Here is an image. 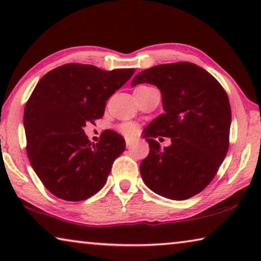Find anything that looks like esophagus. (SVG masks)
Returning a JSON list of instances; mask_svg holds the SVG:
<instances>
[{"instance_id": "obj_1", "label": "esophagus", "mask_w": 261, "mask_h": 261, "mask_svg": "<svg viewBox=\"0 0 261 261\" xmlns=\"http://www.w3.org/2000/svg\"><path fill=\"white\" fill-rule=\"evenodd\" d=\"M126 144H127V147H128V148H130V147L133 146V144H134V139H132V138H126Z\"/></svg>"}]
</instances>
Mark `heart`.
<instances>
[{"instance_id": "obj_1", "label": "heart", "mask_w": 261, "mask_h": 261, "mask_svg": "<svg viewBox=\"0 0 261 261\" xmlns=\"http://www.w3.org/2000/svg\"><path fill=\"white\" fill-rule=\"evenodd\" d=\"M136 130H138V128H136L135 123L133 122H125L120 126V132H121L122 134L128 135V136L134 135L136 133Z\"/></svg>"}]
</instances>
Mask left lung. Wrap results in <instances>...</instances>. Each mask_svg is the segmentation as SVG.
<instances>
[{
	"mask_svg": "<svg viewBox=\"0 0 261 261\" xmlns=\"http://www.w3.org/2000/svg\"><path fill=\"white\" fill-rule=\"evenodd\" d=\"M151 84L161 92L163 113L143 130L149 154L140 164L146 186L162 197L183 200L215 177L228 149L231 107L215 77L192 63L161 64L136 74L132 87ZM170 137L161 148L155 141Z\"/></svg>",
	"mask_w": 261,
	"mask_h": 261,
	"instance_id": "8db88e82",
	"label": "left lung"
}]
</instances>
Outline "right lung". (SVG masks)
Masks as SVG:
<instances>
[{
    "instance_id": "right-lung-1",
    "label": "right lung",
    "mask_w": 261,
    "mask_h": 261,
    "mask_svg": "<svg viewBox=\"0 0 261 261\" xmlns=\"http://www.w3.org/2000/svg\"><path fill=\"white\" fill-rule=\"evenodd\" d=\"M134 72L66 64L37 83L24 108L27 153L44 187L56 197L79 202L105 186L114 160L125 150V139L105 130L94 144L84 127L102 118L107 99Z\"/></svg>"
}]
</instances>
